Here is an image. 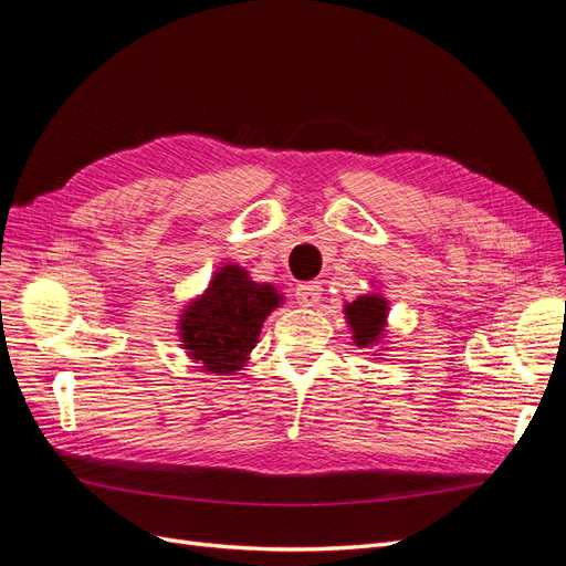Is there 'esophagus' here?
<instances>
[{
  "mask_svg": "<svg viewBox=\"0 0 566 566\" xmlns=\"http://www.w3.org/2000/svg\"><path fill=\"white\" fill-rule=\"evenodd\" d=\"M323 295V287L318 281H310V283H302L297 285L295 290V297H297V304L300 306H316L318 300Z\"/></svg>",
  "mask_w": 566,
  "mask_h": 566,
  "instance_id": "1",
  "label": "esophagus"
}]
</instances>
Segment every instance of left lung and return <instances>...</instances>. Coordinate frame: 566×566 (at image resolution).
Returning <instances> with one entry per match:
<instances>
[{"mask_svg":"<svg viewBox=\"0 0 566 566\" xmlns=\"http://www.w3.org/2000/svg\"><path fill=\"white\" fill-rule=\"evenodd\" d=\"M387 314H389V306L382 293L361 295L354 302L345 304V318L352 328V339L356 342V347L370 349L375 345H380L382 335L387 333Z\"/></svg>","mask_w":566,"mask_h":566,"instance_id":"obj_1","label":"left lung"}]
</instances>
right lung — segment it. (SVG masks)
<instances>
[{"mask_svg":"<svg viewBox=\"0 0 566 566\" xmlns=\"http://www.w3.org/2000/svg\"><path fill=\"white\" fill-rule=\"evenodd\" d=\"M283 304L269 283H254L248 269L224 264L202 295L179 314V342L198 368L214 375L241 370L260 339L266 316Z\"/></svg>","mask_w":566,"mask_h":566,"instance_id":"add662e5","label":"right lung"}]
</instances>
